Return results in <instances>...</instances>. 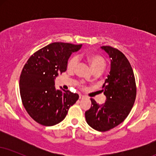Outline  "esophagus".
Returning <instances> with one entry per match:
<instances>
[{"label": "esophagus", "mask_w": 156, "mask_h": 156, "mask_svg": "<svg viewBox=\"0 0 156 156\" xmlns=\"http://www.w3.org/2000/svg\"><path fill=\"white\" fill-rule=\"evenodd\" d=\"M85 98L83 95H82V94H79V99H83V98Z\"/></svg>", "instance_id": "obj_1"}]
</instances>
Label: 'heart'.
Returning <instances> with one entry per match:
<instances>
[{"label":"heart","instance_id":"heart-1","mask_svg":"<svg viewBox=\"0 0 156 156\" xmlns=\"http://www.w3.org/2000/svg\"><path fill=\"white\" fill-rule=\"evenodd\" d=\"M86 59L89 62V65L94 73H100L104 69L106 65L105 58L101 55L95 53H89L86 55ZM78 64V58L76 55H73L68 60L67 64V69L69 72H74ZM80 87H83V84H80Z\"/></svg>","mask_w":156,"mask_h":156}]
</instances>
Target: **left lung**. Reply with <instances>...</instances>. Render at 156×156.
<instances>
[{
	"label": "left lung",
	"mask_w": 156,
	"mask_h": 156,
	"mask_svg": "<svg viewBox=\"0 0 156 156\" xmlns=\"http://www.w3.org/2000/svg\"><path fill=\"white\" fill-rule=\"evenodd\" d=\"M111 58L109 75L102 92L106 97L99 105L91 98L92 106L85 112L87 122L98 131H107L122 122L131 111L136 96L135 77L129 61L119 50L102 46Z\"/></svg>",
	"instance_id": "8db88e82"
}]
</instances>
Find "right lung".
Listing matches in <instances>:
<instances>
[{"label": "right lung", "instance_id": "right-lung-1", "mask_svg": "<svg viewBox=\"0 0 156 156\" xmlns=\"http://www.w3.org/2000/svg\"><path fill=\"white\" fill-rule=\"evenodd\" d=\"M82 44L53 42L35 52L25 64L20 78L23 104L34 120L44 126L62 122L78 94L55 87V79L67 70L69 56Z\"/></svg>", "mask_w": 156, "mask_h": 156}]
</instances>
